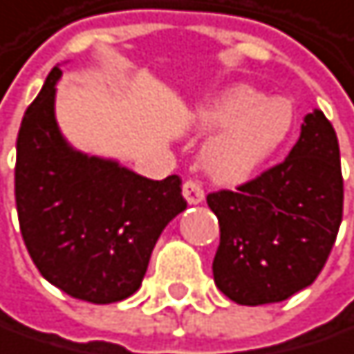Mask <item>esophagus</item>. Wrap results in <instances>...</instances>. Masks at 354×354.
Segmentation results:
<instances>
[{
    "label": "esophagus",
    "instance_id": "esophagus-1",
    "mask_svg": "<svg viewBox=\"0 0 354 354\" xmlns=\"http://www.w3.org/2000/svg\"><path fill=\"white\" fill-rule=\"evenodd\" d=\"M183 196L189 203H201L203 201V189L196 179H187L183 183Z\"/></svg>",
    "mask_w": 354,
    "mask_h": 354
}]
</instances>
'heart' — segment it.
Here are the masks:
<instances>
[{
	"label": "heart",
	"instance_id": "obj_1",
	"mask_svg": "<svg viewBox=\"0 0 354 354\" xmlns=\"http://www.w3.org/2000/svg\"><path fill=\"white\" fill-rule=\"evenodd\" d=\"M194 120L199 130H216L203 149L205 171L220 183H243L286 147L295 110L286 97L236 83L205 100Z\"/></svg>",
	"mask_w": 354,
	"mask_h": 354
}]
</instances>
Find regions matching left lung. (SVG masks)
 I'll list each match as a JSON object with an SVG mask.
<instances>
[{
	"label": "left lung",
	"mask_w": 354,
	"mask_h": 354,
	"mask_svg": "<svg viewBox=\"0 0 354 354\" xmlns=\"http://www.w3.org/2000/svg\"><path fill=\"white\" fill-rule=\"evenodd\" d=\"M205 199L220 224L212 271L226 297L261 306L312 286L342 222L340 151L328 118L308 113L286 160Z\"/></svg>",
	"instance_id": "8db88e82"
}]
</instances>
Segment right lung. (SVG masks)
<instances>
[{"label": "right lung", "mask_w": 354, "mask_h": 354, "mask_svg": "<svg viewBox=\"0 0 354 354\" xmlns=\"http://www.w3.org/2000/svg\"><path fill=\"white\" fill-rule=\"evenodd\" d=\"M55 66L16 142V207L36 269L66 295L113 304L140 288L165 226L187 207L181 177H140L73 151L55 120Z\"/></svg>", "instance_id": "obj_1"}]
</instances>
